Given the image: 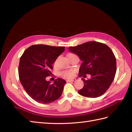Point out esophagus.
I'll return each mask as SVG.
<instances>
[{"label":"esophagus","instance_id":"34e87169","mask_svg":"<svg viewBox=\"0 0 132 132\" xmlns=\"http://www.w3.org/2000/svg\"><path fill=\"white\" fill-rule=\"evenodd\" d=\"M76 81V79H68L67 80V82H75Z\"/></svg>","mask_w":132,"mask_h":132}]
</instances>
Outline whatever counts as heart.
<instances>
[{
	"mask_svg": "<svg viewBox=\"0 0 132 132\" xmlns=\"http://www.w3.org/2000/svg\"><path fill=\"white\" fill-rule=\"evenodd\" d=\"M56 63V60L55 61L54 64L55 65ZM74 71L73 70H64L60 73L61 76L65 78H71L74 77Z\"/></svg>",
	"mask_w": 132,
	"mask_h": 132,
	"instance_id": "heart-1",
	"label": "heart"
}]
</instances>
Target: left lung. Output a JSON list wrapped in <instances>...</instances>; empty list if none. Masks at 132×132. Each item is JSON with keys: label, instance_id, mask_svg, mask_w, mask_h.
<instances>
[{"label": "left lung", "instance_id": "1", "mask_svg": "<svg viewBox=\"0 0 132 132\" xmlns=\"http://www.w3.org/2000/svg\"><path fill=\"white\" fill-rule=\"evenodd\" d=\"M70 52L77 54L82 61L79 70V77L82 78L83 88L78 93L89 98L101 96L109 88L114 80L117 66L116 59L112 50L104 43L92 41L75 47H69Z\"/></svg>", "mask_w": 132, "mask_h": 132}]
</instances>
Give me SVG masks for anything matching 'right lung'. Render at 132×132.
I'll list each match as a JSON object with an SVG mask.
<instances>
[{
  "instance_id": "1",
  "label": "right lung",
  "mask_w": 132,
  "mask_h": 132,
  "mask_svg": "<svg viewBox=\"0 0 132 132\" xmlns=\"http://www.w3.org/2000/svg\"><path fill=\"white\" fill-rule=\"evenodd\" d=\"M64 51L62 46L35 45L26 50L20 58L19 77L27 93L40 104H47L61 97L64 79L57 78L53 84L46 80L51 74L52 64Z\"/></svg>"
}]
</instances>
